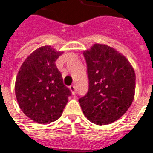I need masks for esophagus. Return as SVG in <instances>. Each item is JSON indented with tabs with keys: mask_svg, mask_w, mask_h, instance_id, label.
Wrapping results in <instances>:
<instances>
[{
	"mask_svg": "<svg viewBox=\"0 0 153 153\" xmlns=\"http://www.w3.org/2000/svg\"><path fill=\"white\" fill-rule=\"evenodd\" d=\"M70 90H71V91L73 95H74V93H75V87H74V85H71V86H70Z\"/></svg>",
	"mask_w": 153,
	"mask_h": 153,
	"instance_id": "1",
	"label": "esophagus"
}]
</instances>
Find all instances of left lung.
Returning <instances> with one entry per match:
<instances>
[{"label": "left lung", "mask_w": 153, "mask_h": 153, "mask_svg": "<svg viewBox=\"0 0 153 153\" xmlns=\"http://www.w3.org/2000/svg\"><path fill=\"white\" fill-rule=\"evenodd\" d=\"M89 89L79 102L92 123L106 125L124 115L132 103L136 74L125 56L104 44H94L83 51Z\"/></svg>", "instance_id": "left-lung-1"}]
</instances>
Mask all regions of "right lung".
Listing matches in <instances>:
<instances>
[{
	"instance_id": "add662e5",
	"label": "right lung",
	"mask_w": 153,
	"mask_h": 153,
	"mask_svg": "<svg viewBox=\"0 0 153 153\" xmlns=\"http://www.w3.org/2000/svg\"><path fill=\"white\" fill-rule=\"evenodd\" d=\"M62 53L51 45L41 46L28 56L17 73V102L23 113L38 123L60 118L71 94L55 65Z\"/></svg>"
}]
</instances>
